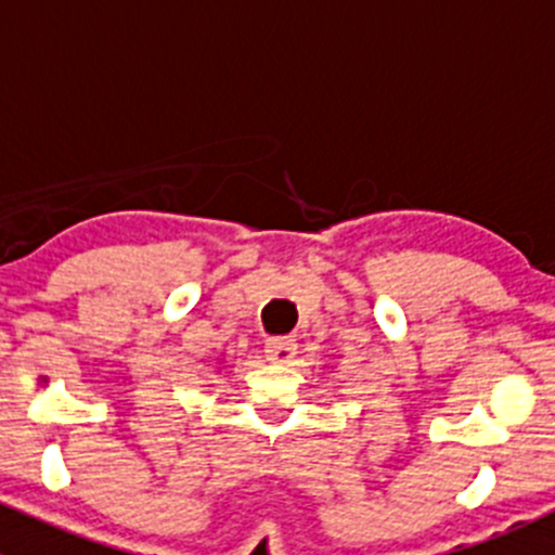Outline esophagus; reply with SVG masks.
Segmentation results:
<instances>
[{
  "mask_svg": "<svg viewBox=\"0 0 555 555\" xmlns=\"http://www.w3.org/2000/svg\"><path fill=\"white\" fill-rule=\"evenodd\" d=\"M298 354V344L295 338H268L266 340V357L279 365H287L293 362V357Z\"/></svg>",
  "mask_w": 555,
  "mask_h": 555,
  "instance_id": "1",
  "label": "esophagus"
}]
</instances>
